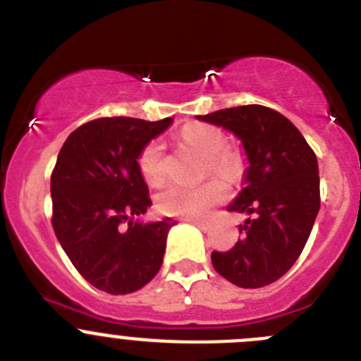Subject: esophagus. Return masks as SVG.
I'll use <instances>...</instances> for the list:
<instances>
[{
	"mask_svg": "<svg viewBox=\"0 0 361 361\" xmlns=\"http://www.w3.org/2000/svg\"><path fill=\"white\" fill-rule=\"evenodd\" d=\"M184 221H188V224H193L195 227H198L200 231H204V233H207L209 231V226H207L206 221H200V220H191V218H186Z\"/></svg>",
	"mask_w": 361,
	"mask_h": 361,
	"instance_id": "1",
	"label": "esophagus"
}]
</instances>
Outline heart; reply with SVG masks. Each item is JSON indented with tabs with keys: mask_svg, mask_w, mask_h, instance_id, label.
Wrapping results in <instances>:
<instances>
[{
	"mask_svg": "<svg viewBox=\"0 0 361 361\" xmlns=\"http://www.w3.org/2000/svg\"><path fill=\"white\" fill-rule=\"evenodd\" d=\"M180 137L186 145L206 159V168L209 173L229 177L234 171V157L227 152H221L226 137L218 128L211 125L193 123L186 125L180 130ZM164 148L161 141H150L140 154V170L150 184L159 183L164 175L163 164ZM226 198V188L220 183H207L202 186H183L170 184L157 197V207L164 214L171 216L200 220L209 214L214 204Z\"/></svg>",
	"mask_w": 361,
	"mask_h": 361,
	"instance_id": "b5f03b06",
	"label": "heart"
}]
</instances>
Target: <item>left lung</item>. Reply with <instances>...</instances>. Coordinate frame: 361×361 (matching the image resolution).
<instances>
[{"mask_svg": "<svg viewBox=\"0 0 361 361\" xmlns=\"http://www.w3.org/2000/svg\"><path fill=\"white\" fill-rule=\"evenodd\" d=\"M198 121L238 137L247 168L243 190L227 211L249 214L241 238L211 261L240 288H261L288 272L302 252L320 209L319 163L295 125L263 105L221 109Z\"/></svg>", "mask_w": 361, "mask_h": 361, "instance_id": "obj_1", "label": "left lung"}]
</instances>
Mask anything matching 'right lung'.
<instances>
[{
  "mask_svg": "<svg viewBox=\"0 0 361 361\" xmlns=\"http://www.w3.org/2000/svg\"><path fill=\"white\" fill-rule=\"evenodd\" d=\"M171 121L100 118L71 132L59 152L53 231L80 276L111 295L143 288L163 264L175 221L134 218L152 206L140 154Z\"/></svg>",
  "mask_w": 361,
  "mask_h": 361,
  "instance_id": "right-lung-1",
  "label": "right lung"
}]
</instances>
